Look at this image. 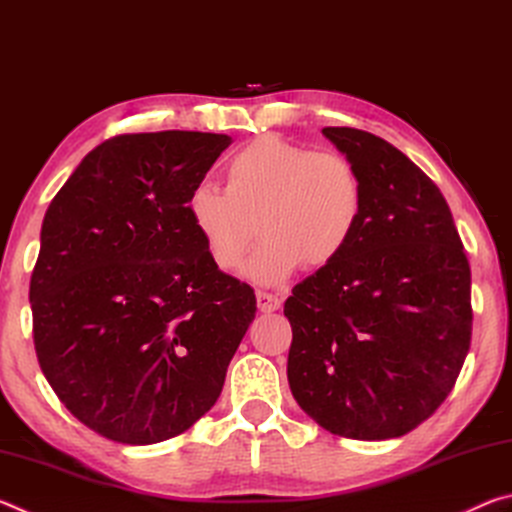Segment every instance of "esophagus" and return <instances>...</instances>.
<instances>
[{
  "mask_svg": "<svg viewBox=\"0 0 512 512\" xmlns=\"http://www.w3.org/2000/svg\"><path fill=\"white\" fill-rule=\"evenodd\" d=\"M282 305V300L273 296V293H266V291H257V307L259 311H264V314H271V311H277Z\"/></svg>",
  "mask_w": 512,
  "mask_h": 512,
  "instance_id": "1",
  "label": "esophagus"
}]
</instances>
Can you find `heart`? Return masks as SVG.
I'll return each mask as SVG.
<instances>
[{
	"instance_id": "obj_1",
	"label": "heart",
	"mask_w": 512,
	"mask_h": 512,
	"mask_svg": "<svg viewBox=\"0 0 512 512\" xmlns=\"http://www.w3.org/2000/svg\"><path fill=\"white\" fill-rule=\"evenodd\" d=\"M225 187L196 185L185 212L210 262L223 273L244 264L255 241L264 244L246 266L250 280L280 284L307 262H336L363 219L361 176L341 153L311 151L275 135L257 137L223 167Z\"/></svg>"
}]
</instances>
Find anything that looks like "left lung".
<instances>
[{"label": "left lung", "mask_w": 512, "mask_h": 512, "mask_svg": "<svg viewBox=\"0 0 512 512\" xmlns=\"http://www.w3.org/2000/svg\"><path fill=\"white\" fill-rule=\"evenodd\" d=\"M366 205L348 250L293 287L291 393L329 433L388 440L445 402L470 350V264L433 180L381 137L323 128Z\"/></svg>", "instance_id": "obj_1"}]
</instances>
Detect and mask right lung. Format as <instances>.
Wrapping results in <instances>:
<instances>
[{
  "mask_svg": "<svg viewBox=\"0 0 512 512\" xmlns=\"http://www.w3.org/2000/svg\"><path fill=\"white\" fill-rule=\"evenodd\" d=\"M230 137L119 135L49 203L31 275L33 343L47 381L115 443L178 436L219 400L257 300L221 273L187 219Z\"/></svg>",
  "mask_w": 512,
  "mask_h": 512,
  "instance_id": "add662e5",
  "label": "right lung"
}]
</instances>
